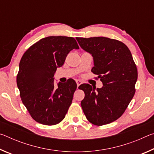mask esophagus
<instances>
[{
	"label": "esophagus",
	"mask_w": 154,
	"mask_h": 154,
	"mask_svg": "<svg viewBox=\"0 0 154 154\" xmlns=\"http://www.w3.org/2000/svg\"><path fill=\"white\" fill-rule=\"evenodd\" d=\"M76 82H77V88H78V87H79V85H81V84H82V81H80V80H77V81H76Z\"/></svg>",
	"instance_id": "obj_1"
}]
</instances>
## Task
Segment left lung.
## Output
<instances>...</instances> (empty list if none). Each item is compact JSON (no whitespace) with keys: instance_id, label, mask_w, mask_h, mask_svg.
Wrapping results in <instances>:
<instances>
[{"instance_id":"left-lung-1","label":"left lung","mask_w":154,"mask_h":154,"mask_svg":"<svg viewBox=\"0 0 154 154\" xmlns=\"http://www.w3.org/2000/svg\"><path fill=\"white\" fill-rule=\"evenodd\" d=\"M76 39L81 48L92 54L94 64L92 72L103 84L96 89L89 84L80 87L85 93L81 102L83 113L96 126L110 124L124 113L136 90L138 72L131 52L124 43L113 38Z\"/></svg>"}]
</instances>
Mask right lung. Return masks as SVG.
<instances>
[{
  "label": "right lung",
  "mask_w": 154,
  "mask_h": 154,
  "mask_svg": "<svg viewBox=\"0 0 154 154\" xmlns=\"http://www.w3.org/2000/svg\"><path fill=\"white\" fill-rule=\"evenodd\" d=\"M79 48L74 38L51 36L33 44L22 56L17 85L23 104L36 122L53 126L65 118L77 83L71 79L56 87L54 76L68 54Z\"/></svg>",
  "instance_id": "obj_1"
}]
</instances>
